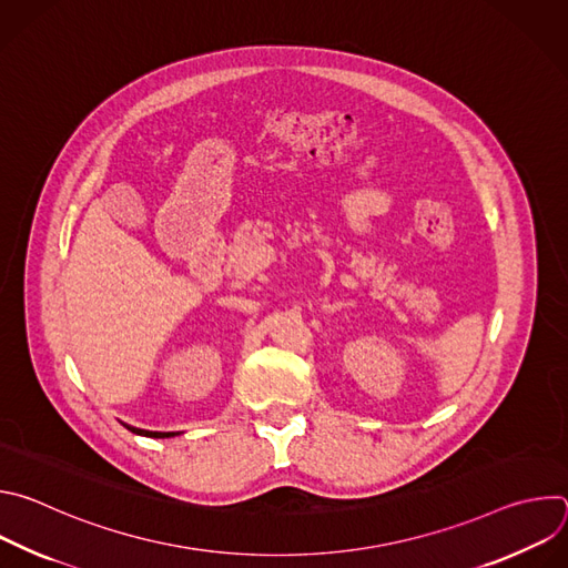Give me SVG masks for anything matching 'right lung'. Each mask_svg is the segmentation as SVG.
I'll list each match as a JSON object with an SVG mask.
<instances>
[{
  "label": "right lung",
  "mask_w": 568,
  "mask_h": 568,
  "mask_svg": "<svg viewBox=\"0 0 568 568\" xmlns=\"http://www.w3.org/2000/svg\"><path fill=\"white\" fill-rule=\"evenodd\" d=\"M132 434L136 436H145V438H171V436H180V432H148V429H136V427H130L125 425Z\"/></svg>",
  "instance_id": "right-lung-1"
}]
</instances>
